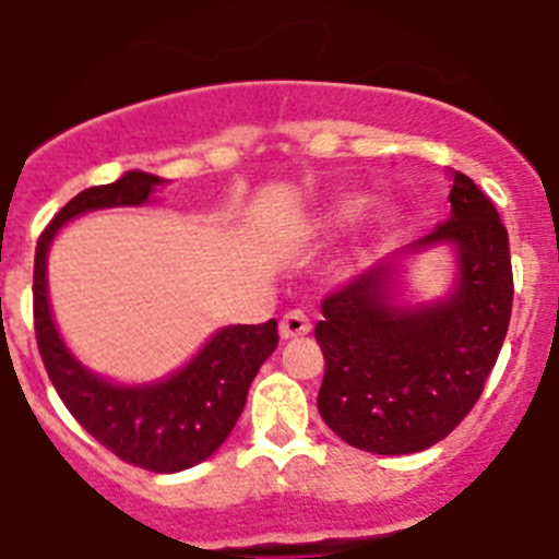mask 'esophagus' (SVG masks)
I'll return each instance as SVG.
<instances>
[{
	"label": "esophagus",
	"mask_w": 559,
	"mask_h": 559,
	"mask_svg": "<svg viewBox=\"0 0 559 559\" xmlns=\"http://www.w3.org/2000/svg\"><path fill=\"white\" fill-rule=\"evenodd\" d=\"M278 333L284 341L297 338V335H308L311 333V319H308L302 311L284 313V319H281V324H278Z\"/></svg>",
	"instance_id": "esophagus-1"
}]
</instances>
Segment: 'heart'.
Listing matches in <instances>:
<instances>
[{
	"label": "heart",
	"mask_w": 559,
	"mask_h": 559,
	"mask_svg": "<svg viewBox=\"0 0 559 559\" xmlns=\"http://www.w3.org/2000/svg\"><path fill=\"white\" fill-rule=\"evenodd\" d=\"M368 210V199L366 197H344L338 202L330 204L328 210H322L313 218L302 221L300 224V235L302 237H322L330 235V231L346 229V226L357 224V221L366 215Z\"/></svg>",
	"instance_id": "obj_1"
}]
</instances>
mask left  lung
Here are the masks:
<instances>
[{"label": "left lung", "mask_w": 559, "mask_h": 559, "mask_svg": "<svg viewBox=\"0 0 559 559\" xmlns=\"http://www.w3.org/2000/svg\"><path fill=\"white\" fill-rule=\"evenodd\" d=\"M451 215L322 302L319 415L344 442L404 456L445 440L484 393L513 306L508 231L495 204L453 171ZM435 247L454 253L452 289L408 295L405 267Z\"/></svg>", "instance_id": "8db88e82"}]
</instances>
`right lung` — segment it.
Segmentation results:
<instances>
[{"instance_id": "add662e5", "label": "right lung", "mask_w": 559, "mask_h": 559, "mask_svg": "<svg viewBox=\"0 0 559 559\" xmlns=\"http://www.w3.org/2000/svg\"><path fill=\"white\" fill-rule=\"evenodd\" d=\"M160 186L164 177L133 169L111 186L86 188L70 199L37 240L32 289L37 349L70 415L122 462L150 473H180L213 456L231 435L253 377L278 346L275 319L218 328L186 366L153 382H117L70 352L48 300V251L59 229L95 210L153 204Z\"/></svg>"}]
</instances>
